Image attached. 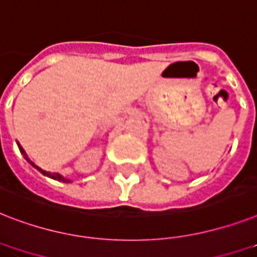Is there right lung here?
I'll return each instance as SVG.
<instances>
[{
  "instance_id": "add662e5",
  "label": "right lung",
  "mask_w": 257,
  "mask_h": 257,
  "mask_svg": "<svg viewBox=\"0 0 257 257\" xmlns=\"http://www.w3.org/2000/svg\"><path fill=\"white\" fill-rule=\"evenodd\" d=\"M17 144H18V148H20L21 154H22V156H24L25 160H26V161L29 162V164H30L31 166H33V168H35V169H37V170H38V172H41L42 174H43V176L50 177V178L55 179V181H59V182H66V183H67V182H71L70 179L66 178V177H63V176H60V174H58V173H50V172H46V170H43V169H41V168H39V166H37V165H35L34 162L31 161L30 158H29V156H27V154H26V152H25L24 148L21 147L20 143H17Z\"/></svg>"
}]
</instances>
